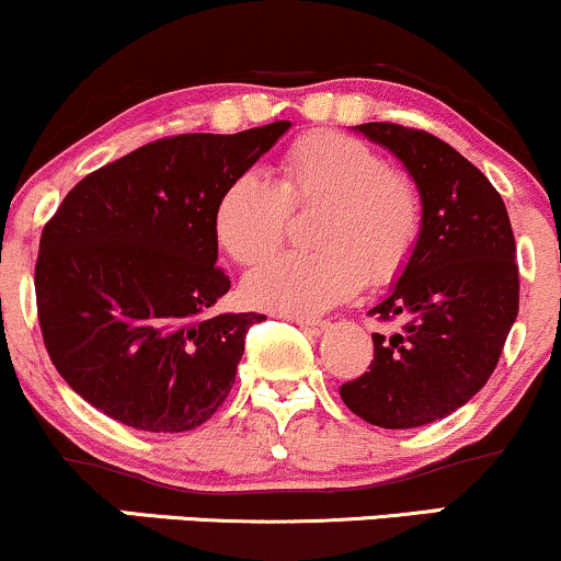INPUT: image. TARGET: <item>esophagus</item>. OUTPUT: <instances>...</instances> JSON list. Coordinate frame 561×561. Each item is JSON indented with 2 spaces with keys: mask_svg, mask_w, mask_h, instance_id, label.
Here are the masks:
<instances>
[{
  "mask_svg": "<svg viewBox=\"0 0 561 561\" xmlns=\"http://www.w3.org/2000/svg\"><path fill=\"white\" fill-rule=\"evenodd\" d=\"M295 324L300 327L302 332H308V334H321L327 330V321H321V319H306V317H295L293 319Z\"/></svg>",
  "mask_w": 561,
  "mask_h": 561,
  "instance_id": "esophagus-1",
  "label": "esophagus"
}]
</instances>
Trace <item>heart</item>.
I'll return each instance as SVG.
<instances>
[{
	"label": "heart",
	"mask_w": 561,
	"mask_h": 561,
	"mask_svg": "<svg viewBox=\"0 0 561 561\" xmlns=\"http://www.w3.org/2000/svg\"><path fill=\"white\" fill-rule=\"evenodd\" d=\"M321 205L311 240L317 253L282 255L244 282V298L276 313L327 311L366 279H401L424 234V197L409 171L366 141L308 131L279 160V182L259 171L231 176L214 208V234L237 266L268 261L287 240L289 210Z\"/></svg>",
	"instance_id": "heart-1"
}]
</instances>
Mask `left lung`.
<instances>
[{
  "label": "left lung",
  "instance_id": "obj_1",
  "mask_svg": "<svg viewBox=\"0 0 561 561\" xmlns=\"http://www.w3.org/2000/svg\"><path fill=\"white\" fill-rule=\"evenodd\" d=\"M403 160L424 197L414 261L369 317L401 321L371 334L369 371L340 385L364 422L411 430L465 405L493 375L519 311V268L506 205L478 165L424 128L362 124Z\"/></svg>",
  "mask_w": 561,
  "mask_h": 561
}]
</instances>
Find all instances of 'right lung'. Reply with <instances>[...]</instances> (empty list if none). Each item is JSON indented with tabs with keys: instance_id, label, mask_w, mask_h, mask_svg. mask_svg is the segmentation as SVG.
Wrapping results in <instances>:
<instances>
[{
	"instance_id": "1",
	"label": "right lung",
	"mask_w": 561,
	"mask_h": 561,
	"mask_svg": "<svg viewBox=\"0 0 561 561\" xmlns=\"http://www.w3.org/2000/svg\"><path fill=\"white\" fill-rule=\"evenodd\" d=\"M289 121L163 137L83 176L44 224L34 272L44 347L83 401L147 433L208 422L261 313H218L214 208Z\"/></svg>"
}]
</instances>
